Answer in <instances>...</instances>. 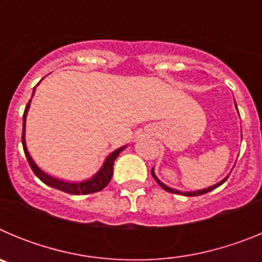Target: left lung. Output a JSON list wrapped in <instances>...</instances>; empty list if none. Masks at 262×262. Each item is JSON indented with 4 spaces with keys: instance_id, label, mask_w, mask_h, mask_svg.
<instances>
[{
    "instance_id": "obj_1",
    "label": "left lung",
    "mask_w": 262,
    "mask_h": 262,
    "mask_svg": "<svg viewBox=\"0 0 262 262\" xmlns=\"http://www.w3.org/2000/svg\"><path fill=\"white\" fill-rule=\"evenodd\" d=\"M236 107H237V106H236ZM151 173H152V176H154V178H155V180H156V182H157V184H159L160 186L163 187L164 190H165V191H169V193H174V194H182V195H186V196H195V195H202V194H205V193H209V191H211V190H214V189H216L217 186H221V185L223 184V182H226V180H227V178H224L223 181H221V182H219V184L214 185V186H211V187H207V189H203V190H198V191H191V193H182V191H178V190H174V189H170V187L165 186V185H164L163 182H160L159 180H157V177H156V176H155V173H154V169H152V170H151Z\"/></svg>"
}]
</instances>
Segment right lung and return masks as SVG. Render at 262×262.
Wrapping results in <instances>:
<instances>
[{"mask_svg":"<svg viewBox=\"0 0 262 262\" xmlns=\"http://www.w3.org/2000/svg\"><path fill=\"white\" fill-rule=\"evenodd\" d=\"M34 92H35V88H34ZM34 96V93H32ZM31 101V99H30ZM30 101L26 105V108H25V113H23V133H22V145H23V151H25V155L27 157V161H29V165L31 166L32 172L35 173L36 177L40 180V181L45 182L46 185L51 187H55L57 190L66 191L68 194H76V195H80V194H90V193H97V191H101L103 187L107 186V184L110 182L111 177H113V165H114L115 159L118 157V155L123 151L124 147L118 148L117 151H114L110 156L106 159L105 164L102 165V168L99 169V172L94 176L93 178H90L88 181L80 182V184H69V182L60 181V180H56V178L50 177L48 174H46L45 172H41L40 169L35 165V163L32 161L31 156L27 152L26 143H25V122H26V115L27 110L30 107Z\"/></svg>","mask_w":262,"mask_h":262,"instance_id":"1","label":"right lung"}]
</instances>
